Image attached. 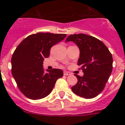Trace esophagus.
<instances>
[{"mask_svg":"<svg viewBox=\"0 0 125 125\" xmlns=\"http://www.w3.org/2000/svg\"><path fill=\"white\" fill-rule=\"evenodd\" d=\"M71 74L70 72H68V71H64V76H69V75Z\"/></svg>","mask_w":125,"mask_h":125,"instance_id":"34e87169","label":"esophagus"}]
</instances>
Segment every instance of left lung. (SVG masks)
<instances>
[{"label": "left lung", "mask_w": 125, "mask_h": 125, "mask_svg": "<svg viewBox=\"0 0 125 125\" xmlns=\"http://www.w3.org/2000/svg\"><path fill=\"white\" fill-rule=\"evenodd\" d=\"M69 41L79 47L78 65L84 73L83 76L75 74L78 83L71 89L86 99L94 98L103 90L112 72V55L102 41L86 34H71L66 39V42Z\"/></svg>", "instance_id": "left-lung-1"}]
</instances>
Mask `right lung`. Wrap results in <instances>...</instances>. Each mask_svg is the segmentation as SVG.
<instances>
[{"mask_svg":"<svg viewBox=\"0 0 125 125\" xmlns=\"http://www.w3.org/2000/svg\"><path fill=\"white\" fill-rule=\"evenodd\" d=\"M65 34L39 32L27 36L13 53L12 74L22 93L31 100L45 98L51 93L58 78L63 76L60 69H43V61L50 54L54 45L66 37Z\"/></svg>","mask_w":125,"mask_h":125,"instance_id":"1","label":"right lung"}]
</instances>
